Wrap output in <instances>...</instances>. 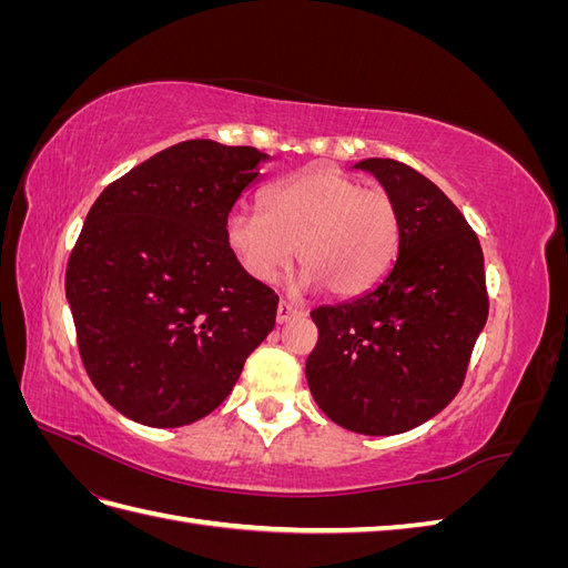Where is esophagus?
Listing matches in <instances>:
<instances>
[{
  "label": "esophagus",
  "mask_w": 568,
  "mask_h": 568,
  "mask_svg": "<svg viewBox=\"0 0 568 568\" xmlns=\"http://www.w3.org/2000/svg\"><path fill=\"white\" fill-rule=\"evenodd\" d=\"M296 313H298L296 305H291L286 301H280V305H277V322L284 324V322H288L291 317H294Z\"/></svg>",
  "instance_id": "1"
}]
</instances>
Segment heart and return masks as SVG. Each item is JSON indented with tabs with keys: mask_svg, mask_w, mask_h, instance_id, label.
Returning <instances> with one entry per match:
<instances>
[{
	"mask_svg": "<svg viewBox=\"0 0 568 568\" xmlns=\"http://www.w3.org/2000/svg\"><path fill=\"white\" fill-rule=\"evenodd\" d=\"M225 244L251 280L272 284L296 257V288L353 298L382 282L400 244V217L379 189L329 165L305 168L265 189L263 213L239 209Z\"/></svg>",
	"mask_w": 568,
	"mask_h": 568,
	"instance_id": "obj_1",
	"label": "heart"
}]
</instances>
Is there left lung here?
<instances>
[{
	"label": "left lung",
	"mask_w": 568,
	"mask_h": 568,
	"mask_svg": "<svg viewBox=\"0 0 568 568\" xmlns=\"http://www.w3.org/2000/svg\"><path fill=\"white\" fill-rule=\"evenodd\" d=\"M353 168L393 199L400 244L379 284L311 313L320 338L305 376L332 422L395 436L436 417L464 382L488 320L484 251L457 205L417 170L390 159Z\"/></svg>",
	"instance_id": "obj_1"
}]
</instances>
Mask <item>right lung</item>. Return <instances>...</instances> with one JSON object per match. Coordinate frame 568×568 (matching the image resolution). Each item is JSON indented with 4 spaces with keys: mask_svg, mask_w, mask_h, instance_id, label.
Wrapping results in <instances>:
<instances>
[{
    "mask_svg": "<svg viewBox=\"0 0 568 568\" xmlns=\"http://www.w3.org/2000/svg\"><path fill=\"white\" fill-rule=\"evenodd\" d=\"M270 156L189 140L109 184L65 270L82 365L132 422L175 428L232 393L277 294L225 244V220Z\"/></svg>",
    "mask_w": 568,
    "mask_h": 568,
    "instance_id": "obj_1",
    "label": "right lung"
}]
</instances>
